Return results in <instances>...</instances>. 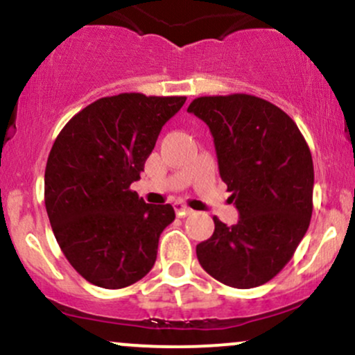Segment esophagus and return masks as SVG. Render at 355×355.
Returning <instances> with one entry per match:
<instances>
[{
	"instance_id": "1",
	"label": "esophagus",
	"mask_w": 355,
	"mask_h": 355,
	"mask_svg": "<svg viewBox=\"0 0 355 355\" xmlns=\"http://www.w3.org/2000/svg\"><path fill=\"white\" fill-rule=\"evenodd\" d=\"M173 209H175V211H177L178 217H187V215L191 214V209H189V207L183 205V203H180V202L173 203Z\"/></svg>"
}]
</instances>
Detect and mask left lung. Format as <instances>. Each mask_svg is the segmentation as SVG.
<instances>
[{"mask_svg":"<svg viewBox=\"0 0 355 355\" xmlns=\"http://www.w3.org/2000/svg\"><path fill=\"white\" fill-rule=\"evenodd\" d=\"M187 112L209 125L220 177L240 214L230 227L214 217V235L197 245L198 262L229 287H259L287 266L309 229L311 150L295 121L259 96H200Z\"/></svg>","mask_w":355,"mask_h":355,"instance_id":"8db88e82","label":"left lung"}]
</instances>
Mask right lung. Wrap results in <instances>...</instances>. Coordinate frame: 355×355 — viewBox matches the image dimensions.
I'll return each instance as SVG.
<instances>
[{
    "label": "right lung",
    "instance_id": "add662e5",
    "mask_svg": "<svg viewBox=\"0 0 355 355\" xmlns=\"http://www.w3.org/2000/svg\"><path fill=\"white\" fill-rule=\"evenodd\" d=\"M185 100L105 96L56 137L44 170V205L61 252L89 284L123 288L152 270L175 210L145 203L130 185L140 180L162 126Z\"/></svg>",
    "mask_w": 355,
    "mask_h": 355
}]
</instances>
